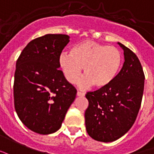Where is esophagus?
Wrapping results in <instances>:
<instances>
[{
    "instance_id": "34e87169",
    "label": "esophagus",
    "mask_w": 154,
    "mask_h": 154,
    "mask_svg": "<svg viewBox=\"0 0 154 154\" xmlns=\"http://www.w3.org/2000/svg\"><path fill=\"white\" fill-rule=\"evenodd\" d=\"M85 95V93H82V92H79V91L77 92V96H79V97H84Z\"/></svg>"
}]
</instances>
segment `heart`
Segmentation results:
<instances>
[{
  "label": "heart",
  "mask_w": 154,
  "mask_h": 154,
  "mask_svg": "<svg viewBox=\"0 0 154 154\" xmlns=\"http://www.w3.org/2000/svg\"><path fill=\"white\" fill-rule=\"evenodd\" d=\"M58 64L70 84L78 81L84 68L85 77L80 86L85 88L94 85L100 88L109 85L118 75L122 55L116 47L88 40L73 47L70 54L62 52Z\"/></svg>",
  "instance_id": "1"
}]
</instances>
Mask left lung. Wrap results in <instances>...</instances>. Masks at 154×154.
<instances>
[{
  "mask_svg": "<svg viewBox=\"0 0 154 154\" xmlns=\"http://www.w3.org/2000/svg\"><path fill=\"white\" fill-rule=\"evenodd\" d=\"M124 51L125 62L109 85L85 95L88 106L85 125L88 135L100 142H112L127 133L140 111L144 74L139 58L131 49L117 42Z\"/></svg>",
  "mask_w": 154,
  "mask_h": 154,
  "instance_id": "obj_1",
  "label": "left lung"
}]
</instances>
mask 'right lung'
I'll return each mask as SVG.
<instances>
[{
	"label": "right lung",
	"instance_id": "obj_1",
	"mask_svg": "<svg viewBox=\"0 0 154 154\" xmlns=\"http://www.w3.org/2000/svg\"><path fill=\"white\" fill-rule=\"evenodd\" d=\"M69 42L66 34H46L29 42L16 61L14 108L22 123L38 134L58 131L76 97L58 64Z\"/></svg>",
	"mask_w": 154,
	"mask_h": 154
}]
</instances>
